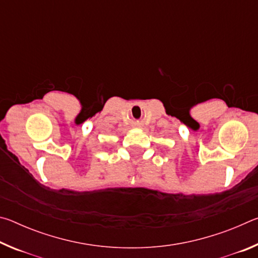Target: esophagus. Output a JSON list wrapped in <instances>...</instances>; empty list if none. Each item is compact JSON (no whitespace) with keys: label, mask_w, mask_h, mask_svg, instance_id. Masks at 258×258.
Here are the masks:
<instances>
[{"label":"esophagus","mask_w":258,"mask_h":258,"mask_svg":"<svg viewBox=\"0 0 258 258\" xmlns=\"http://www.w3.org/2000/svg\"><path fill=\"white\" fill-rule=\"evenodd\" d=\"M134 126L135 127H142V123H139V121H137V123H134Z\"/></svg>","instance_id":"esophagus-1"}]
</instances>
